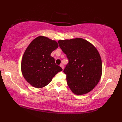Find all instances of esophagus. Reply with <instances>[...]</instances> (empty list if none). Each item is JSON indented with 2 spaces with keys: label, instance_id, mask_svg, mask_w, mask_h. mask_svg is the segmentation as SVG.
<instances>
[{
  "label": "esophagus",
  "instance_id": "obj_1",
  "mask_svg": "<svg viewBox=\"0 0 122 122\" xmlns=\"http://www.w3.org/2000/svg\"><path fill=\"white\" fill-rule=\"evenodd\" d=\"M60 66L61 67L62 69H64V66H63V64H60Z\"/></svg>",
  "mask_w": 122,
  "mask_h": 122
}]
</instances>
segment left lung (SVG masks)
Wrapping results in <instances>:
<instances>
[{"mask_svg": "<svg viewBox=\"0 0 122 122\" xmlns=\"http://www.w3.org/2000/svg\"><path fill=\"white\" fill-rule=\"evenodd\" d=\"M58 43L69 60L63 72L70 89L76 95L90 92L102 76V60L97 50L82 38L60 40Z\"/></svg>", "mask_w": 122, "mask_h": 122, "instance_id": "left-lung-1", "label": "left lung"}]
</instances>
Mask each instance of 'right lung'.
I'll use <instances>...</instances> for the list:
<instances>
[{
  "instance_id": "add662e5",
  "label": "right lung",
  "mask_w": 122,
  "mask_h": 122,
  "mask_svg": "<svg viewBox=\"0 0 122 122\" xmlns=\"http://www.w3.org/2000/svg\"><path fill=\"white\" fill-rule=\"evenodd\" d=\"M58 47L56 41L39 36L33 40L26 49L21 61V72L24 78L33 87L46 86L56 74L62 70L50 56Z\"/></svg>"
}]
</instances>
